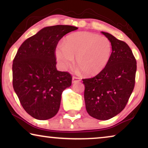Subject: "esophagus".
Masks as SVG:
<instances>
[{"instance_id": "esophagus-1", "label": "esophagus", "mask_w": 148, "mask_h": 148, "mask_svg": "<svg viewBox=\"0 0 148 148\" xmlns=\"http://www.w3.org/2000/svg\"><path fill=\"white\" fill-rule=\"evenodd\" d=\"M80 82V79L79 77H73L72 78V83L73 84H75V83H77Z\"/></svg>"}]
</instances>
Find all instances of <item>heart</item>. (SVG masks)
Here are the masks:
<instances>
[{"instance_id": "1", "label": "heart", "mask_w": 148, "mask_h": 148, "mask_svg": "<svg viewBox=\"0 0 148 148\" xmlns=\"http://www.w3.org/2000/svg\"><path fill=\"white\" fill-rule=\"evenodd\" d=\"M112 49L108 38L82 32L66 36L62 46H56L54 54L61 68L70 66L76 57V64L83 74L92 77L104 69L110 59Z\"/></svg>"}]
</instances>
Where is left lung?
I'll return each mask as SVG.
<instances>
[{
	"label": "left lung",
	"mask_w": 148,
	"mask_h": 148,
	"mask_svg": "<svg viewBox=\"0 0 148 148\" xmlns=\"http://www.w3.org/2000/svg\"><path fill=\"white\" fill-rule=\"evenodd\" d=\"M112 54L108 64L96 76L83 79L86 110L98 120H108L125 108L135 86L136 60L125 42L107 32Z\"/></svg>",
	"instance_id": "left-lung-1"
}]
</instances>
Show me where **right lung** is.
Segmentation results:
<instances>
[{
	"label": "right lung",
	"instance_id": "right-lung-1",
	"mask_svg": "<svg viewBox=\"0 0 148 148\" xmlns=\"http://www.w3.org/2000/svg\"><path fill=\"white\" fill-rule=\"evenodd\" d=\"M77 29L62 25L44 27L17 50L12 67L13 89L24 110L34 119L55 116L62 92L71 86V75L56 69L54 51L64 35Z\"/></svg>",
	"mask_w": 148,
	"mask_h": 148
}]
</instances>
